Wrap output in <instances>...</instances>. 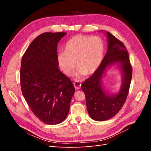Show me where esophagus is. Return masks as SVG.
I'll list each match as a JSON object with an SVG mask.
<instances>
[{"label":"esophagus","mask_w":151,"mask_h":151,"mask_svg":"<svg viewBox=\"0 0 151 151\" xmlns=\"http://www.w3.org/2000/svg\"><path fill=\"white\" fill-rule=\"evenodd\" d=\"M74 88L76 89H79L81 87V84L80 82L76 81V82H75V83H74Z\"/></svg>","instance_id":"obj_1"}]
</instances>
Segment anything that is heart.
I'll list each match as a JSON object with an SVG mask.
<instances>
[{
  "label": "heart",
  "mask_w": 151,
  "mask_h": 151,
  "mask_svg": "<svg viewBox=\"0 0 151 151\" xmlns=\"http://www.w3.org/2000/svg\"><path fill=\"white\" fill-rule=\"evenodd\" d=\"M104 45L99 36L78 35L73 36L65 45V52L57 55L58 65L67 76H70L75 68L77 78L91 76L98 70L104 57Z\"/></svg>",
  "instance_id": "b5f03b06"
}]
</instances>
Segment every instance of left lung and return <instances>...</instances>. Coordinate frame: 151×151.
I'll return each mask as SVG.
<instances>
[{
	"instance_id": "8db88e82",
	"label": "left lung",
	"mask_w": 151,
	"mask_h": 151,
	"mask_svg": "<svg viewBox=\"0 0 151 151\" xmlns=\"http://www.w3.org/2000/svg\"><path fill=\"white\" fill-rule=\"evenodd\" d=\"M105 34L108 42L106 54L98 70L81 86L86 95L89 116L93 120L100 122L110 119L120 110L129 93L132 76L129 53L125 45L109 32ZM114 65L121 70L122 80L119 91L111 94L105 90L102 78L106 70Z\"/></svg>"
}]
</instances>
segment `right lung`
<instances>
[{"mask_svg": "<svg viewBox=\"0 0 151 151\" xmlns=\"http://www.w3.org/2000/svg\"><path fill=\"white\" fill-rule=\"evenodd\" d=\"M66 33H44L37 36L22 58V93L31 110L48 125L66 118L75 92L71 81L58 69L57 45Z\"/></svg>", "mask_w": 151, "mask_h": 151, "instance_id": "add662e5", "label": "right lung"}]
</instances>
